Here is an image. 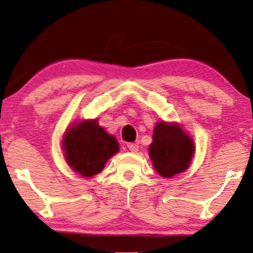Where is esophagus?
Returning a JSON list of instances; mask_svg holds the SVG:
<instances>
[{
	"label": "esophagus",
	"instance_id": "esophagus-1",
	"mask_svg": "<svg viewBox=\"0 0 253 253\" xmlns=\"http://www.w3.org/2000/svg\"><path fill=\"white\" fill-rule=\"evenodd\" d=\"M127 147H128V150L130 151V152H138V150H139L138 144H135V143H129L128 145H127Z\"/></svg>",
	"mask_w": 253,
	"mask_h": 253
}]
</instances>
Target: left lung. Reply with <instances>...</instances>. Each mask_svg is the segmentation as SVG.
Wrapping results in <instances>:
<instances>
[{
  "mask_svg": "<svg viewBox=\"0 0 253 253\" xmlns=\"http://www.w3.org/2000/svg\"><path fill=\"white\" fill-rule=\"evenodd\" d=\"M152 136L149 156L159 175L171 178L188 170L195 153V144L178 124L158 121Z\"/></svg>",
  "mask_w": 253,
  "mask_h": 253,
  "instance_id": "8db88e82",
  "label": "left lung"
}]
</instances>
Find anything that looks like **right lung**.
I'll use <instances>...</instances> for the list:
<instances>
[{
    "label": "right lung",
    "instance_id": "obj_1",
    "mask_svg": "<svg viewBox=\"0 0 253 253\" xmlns=\"http://www.w3.org/2000/svg\"><path fill=\"white\" fill-rule=\"evenodd\" d=\"M62 149L69 167L84 178L100 173L120 150L117 138L101 127L97 119L70 125L63 135Z\"/></svg>",
    "mask_w": 253,
    "mask_h": 253
}]
</instances>
